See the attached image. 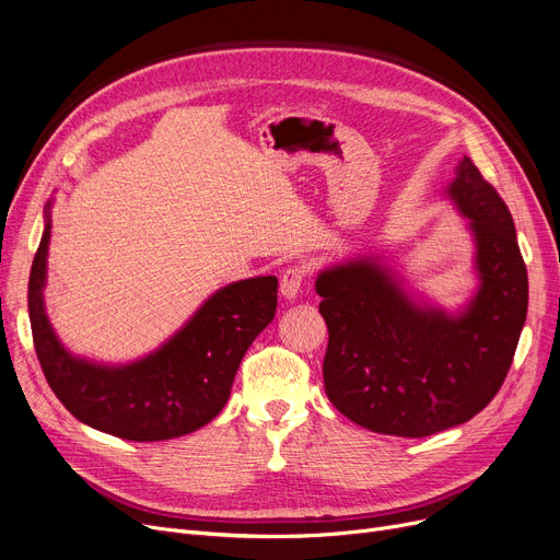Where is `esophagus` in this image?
<instances>
[{"mask_svg": "<svg viewBox=\"0 0 560 560\" xmlns=\"http://www.w3.org/2000/svg\"><path fill=\"white\" fill-rule=\"evenodd\" d=\"M304 277H306V270L304 268H288L281 277V295L292 302L302 290V283H304Z\"/></svg>", "mask_w": 560, "mask_h": 560, "instance_id": "esophagus-1", "label": "esophagus"}]
</instances>
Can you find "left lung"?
Wrapping results in <instances>:
<instances>
[{
  "instance_id": "left-lung-1",
  "label": "left lung",
  "mask_w": 560,
  "mask_h": 560,
  "mask_svg": "<svg viewBox=\"0 0 560 560\" xmlns=\"http://www.w3.org/2000/svg\"><path fill=\"white\" fill-rule=\"evenodd\" d=\"M447 195L477 243L479 290L463 313L410 300L386 265L357 258L319 272L329 401L374 433L424 438L472 420L511 370L528 279L509 206L467 156Z\"/></svg>"
}]
</instances>
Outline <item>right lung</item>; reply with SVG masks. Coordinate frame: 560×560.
<instances>
[{
	"mask_svg": "<svg viewBox=\"0 0 560 560\" xmlns=\"http://www.w3.org/2000/svg\"><path fill=\"white\" fill-rule=\"evenodd\" d=\"M47 224L28 275L34 347L54 395L97 431L156 443L209 424L224 408L235 372L277 311V277L224 285L154 354L129 365H97L72 357L56 338L43 302L49 249Z\"/></svg>",
	"mask_w": 560,
	"mask_h": 560,
	"instance_id": "obj_1",
	"label": "right lung"
}]
</instances>
